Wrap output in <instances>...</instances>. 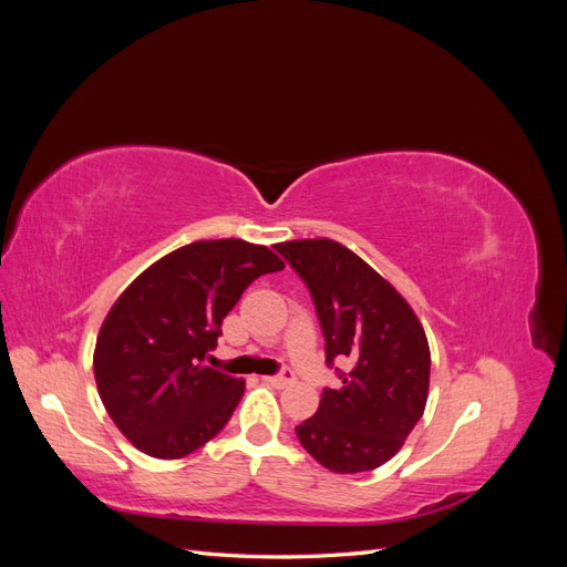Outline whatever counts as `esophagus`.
Listing matches in <instances>:
<instances>
[{
    "label": "esophagus",
    "instance_id": "esophagus-1",
    "mask_svg": "<svg viewBox=\"0 0 567 567\" xmlns=\"http://www.w3.org/2000/svg\"><path fill=\"white\" fill-rule=\"evenodd\" d=\"M265 381L271 383V385H277V388H284V385H288V383H293L296 375H293V371H290V369H284L281 373L265 375Z\"/></svg>",
    "mask_w": 567,
    "mask_h": 567
}]
</instances>
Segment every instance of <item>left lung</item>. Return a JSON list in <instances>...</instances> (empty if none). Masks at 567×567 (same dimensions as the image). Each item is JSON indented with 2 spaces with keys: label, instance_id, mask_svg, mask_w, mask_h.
Segmentation results:
<instances>
[{
  "label": "left lung",
  "instance_id": "left-lung-1",
  "mask_svg": "<svg viewBox=\"0 0 567 567\" xmlns=\"http://www.w3.org/2000/svg\"><path fill=\"white\" fill-rule=\"evenodd\" d=\"M315 302L326 367L350 358L342 388H323L317 414L296 433L302 447L333 473H364L400 452L423 416L431 350L409 302L362 257L329 238L274 246Z\"/></svg>",
  "mask_w": 567,
  "mask_h": 567
}]
</instances>
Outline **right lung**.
<instances>
[{
  "label": "right lung",
  "mask_w": 567,
  "mask_h": 567,
  "mask_svg": "<svg viewBox=\"0 0 567 567\" xmlns=\"http://www.w3.org/2000/svg\"><path fill=\"white\" fill-rule=\"evenodd\" d=\"M281 269L265 246L198 241L151 265L115 300L96 338L94 379L136 450L182 458L227 425L246 383L203 362L244 290Z\"/></svg>",
  "instance_id": "right-lung-1"
}]
</instances>
